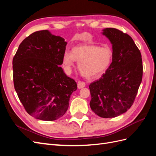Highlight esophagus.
I'll return each mask as SVG.
<instances>
[{"instance_id":"1","label":"esophagus","mask_w":156,"mask_h":156,"mask_svg":"<svg viewBox=\"0 0 156 156\" xmlns=\"http://www.w3.org/2000/svg\"><path fill=\"white\" fill-rule=\"evenodd\" d=\"M85 87V83L81 81H79L77 83V87L78 88H82Z\"/></svg>"}]
</instances>
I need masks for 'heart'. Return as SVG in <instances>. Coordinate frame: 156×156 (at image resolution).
I'll use <instances>...</instances> for the list:
<instances>
[{
  "mask_svg": "<svg viewBox=\"0 0 156 156\" xmlns=\"http://www.w3.org/2000/svg\"><path fill=\"white\" fill-rule=\"evenodd\" d=\"M112 52L108 47H99L90 44L75 47L72 53L66 51L63 55V64L68 72L72 70L75 60L83 76L92 79L104 73L112 62Z\"/></svg>",
  "mask_w": 156,
  "mask_h": 156,
  "instance_id": "obj_1",
  "label": "heart"
}]
</instances>
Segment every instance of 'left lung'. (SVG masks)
I'll return each instance as SVG.
<instances>
[{
    "instance_id": "1",
    "label": "left lung",
    "mask_w": 156,
    "mask_h": 156,
    "mask_svg": "<svg viewBox=\"0 0 156 156\" xmlns=\"http://www.w3.org/2000/svg\"><path fill=\"white\" fill-rule=\"evenodd\" d=\"M112 45V59L101 77L89 85L90 106L101 118H114L133 105L143 78L140 52L131 37L114 28L103 30Z\"/></svg>"
}]
</instances>
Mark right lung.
I'll list each match as a JSON object with an SVG mask.
<instances>
[{
  "label": "right lung",
  "mask_w": 156,
  "mask_h": 156,
  "mask_svg": "<svg viewBox=\"0 0 156 156\" xmlns=\"http://www.w3.org/2000/svg\"><path fill=\"white\" fill-rule=\"evenodd\" d=\"M67 42L48 30L32 33L13 58L14 88L26 111L35 119L53 121L68 110L77 83L60 65Z\"/></svg>",
  "instance_id": "1"
}]
</instances>
